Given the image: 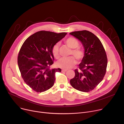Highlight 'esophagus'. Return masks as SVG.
<instances>
[{"label": "esophagus", "instance_id": "obj_1", "mask_svg": "<svg viewBox=\"0 0 124 124\" xmlns=\"http://www.w3.org/2000/svg\"><path fill=\"white\" fill-rule=\"evenodd\" d=\"M67 70L66 69H62V72H66Z\"/></svg>", "mask_w": 124, "mask_h": 124}]
</instances>
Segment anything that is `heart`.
Listing matches in <instances>:
<instances>
[{"mask_svg":"<svg viewBox=\"0 0 124 124\" xmlns=\"http://www.w3.org/2000/svg\"><path fill=\"white\" fill-rule=\"evenodd\" d=\"M65 43L67 46L71 49H73L71 53V55H73L77 60L81 61L84 56L83 51L79 47L78 40L73 37H69L65 40ZM59 45L56 43L52 48V53L53 56L56 58L59 57ZM76 64V60L73 57L68 58H63L57 62V66L62 69H67L73 67Z\"/></svg>","mask_w":124,"mask_h":124,"instance_id":"obj_1","label":"heart"}]
</instances>
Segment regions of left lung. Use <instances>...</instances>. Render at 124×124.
Instances as JSON below:
<instances>
[{
    "label": "left lung",
    "instance_id": "8db88e82",
    "mask_svg": "<svg viewBox=\"0 0 124 124\" xmlns=\"http://www.w3.org/2000/svg\"><path fill=\"white\" fill-rule=\"evenodd\" d=\"M78 39L84 48V56L74 70L75 76L70 83L75 89L82 92L93 90L102 80L107 71L108 59L100 39L92 32L83 30L70 32Z\"/></svg>",
    "mask_w": 124,
    "mask_h": 124
}]
</instances>
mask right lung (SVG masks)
I'll use <instances>...</instances> for the list:
<instances>
[{"mask_svg": "<svg viewBox=\"0 0 124 124\" xmlns=\"http://www.w3.org/2000/svg\"><path fill=\"white\" fill-rule=\"evenodd\" d=\"M66 34L41 31L23 43L18 54V66L24 81L35 92H44L53 86L55 73L61 69H50L54 60L52 48Z\"/></svg>", "mask_w": 124, "mask_h": 124, "instance_id": "1", "label": "right lung"}]
</instances>
